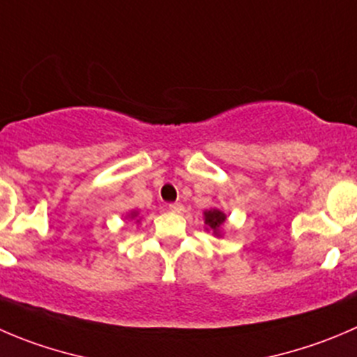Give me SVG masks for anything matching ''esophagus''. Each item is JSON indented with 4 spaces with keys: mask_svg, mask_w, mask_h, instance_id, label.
I'll return each instance as SVG.
<instances>
[{
    "mask_svg": "<svg viewBox=\"0 0 357 357\" xmlns=\"http://www.w3.org/2000/svg\"><path fill=\"white\" fill-rule=\"evenodd\" d=\"M169 211H172V213H176V214H181L183 211H185V207L181 206V204H169Z\"/></svg>",
    "mask_w": 357,
    "mask_h": 357,
    "instance_id": "obj_1",
    "label": "esophagus"
}]
</instances>
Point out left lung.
Returning <instances> with one entry per match:
<instances>
[{"label":"left lung","instance_id":"obj_1","mask_svg":"<svg viewBox=\"0 0 357 357\" xmlns=\"http://www.w3.org/2000/svg\"><path fill=\"white\" fill-rule=\"evenodd\" d=\"M225 220H227V214L221 213L220 209H209L204 213V223L207 225V230H213L216 237L221 235V227H223Z\"/></svg>","mask_w":357,"mask_h":357}]
</instances>
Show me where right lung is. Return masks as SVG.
<instances>
[{"label": "right lung", "instance_id": "add662e5", "mask_svg": "<svg viewBox=\"0 0 357 357\" xmlns=\"http://www.w3.org/2000/svg\"><path fill=\"white\" fill-rule=\"evenodd\" d=\"M129 216H130V218H136V216H137V213H136V211H134V213H130Z\"/></svg>", "mask_w": 357, "mask_h": 357}]
</instances>
